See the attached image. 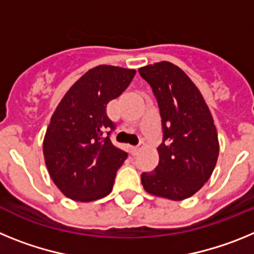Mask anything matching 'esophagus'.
I'll return each instance as SVG.
<instances>
[{
	"mask_svg": "<svg viewBox=\"0 0 254 254\" xmlns=\"http://www.w3.org/2000/svg\"><path fill=\"white\" fill-rule=\"evenodd\" d=\"M143 147H145V142H141L140 145H137V146L132 147V152H133V154H137V152L140 151L141 149H143Z\"/></svg>",
	"mask_w": 254,
	"mask_h": 254,
	"instance_id": "obj_1",
	"label": "esophagus"
}]
</instances>
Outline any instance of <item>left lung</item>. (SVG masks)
I'll list each match as a JSON object with an SVG mask.
<instances>
[{
  "label": "left lung",
  "instance_id": "8db88e82",
  "mask_svg": "<svg viewBox=\"0 0 254 254\" xmlns=\"http://www.w3.org/2000/svg\"><path fill=\"white\" fill-rule=\"evenodd\" d=\"M158 100L163 142L159 164L141 174L152 196L182 201L203 187L216 165L219 140L211 112L196 85L176 64L163 61L138 68Z\"/></svg>",
  "mask_w": 254,
  "mask_h": 254
}]
</instances>
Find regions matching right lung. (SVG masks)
Returning a JSON list of instances; mask_svg holds the SVG:
<instances>
[{
    "instance_id": "1",
    "label": "right lung",
    "mask_w": 254,
    "mask_h": 254,
    "mask_svg": "<svg viewBox=\"0 0 254 254\" xmlns=\"http://www.w3.org/2000/svg\"><path fill=\"white\" fill-rule=\"evenodd\" d=\"M134 73L108 64L94 67L69 87L56 108L43 154L52 181L68 198L90 202L112 192L127 152L112 143L109 129L116 126L108 117L107 104L128 87ZM105 130L107 136L102 134Z\"/></svg>"
}]
</instances>
